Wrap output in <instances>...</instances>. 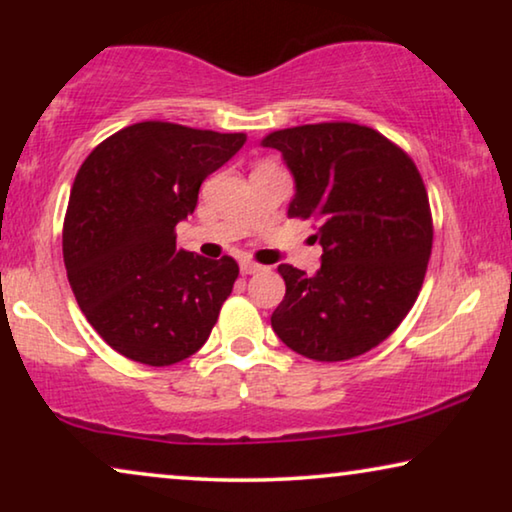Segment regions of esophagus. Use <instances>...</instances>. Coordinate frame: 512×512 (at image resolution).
Returning a JSON list of instances; mask_svg holds the SVG:
<instances>
[{"instance_id": "obj_1", "label": "esophagus", "mask_w": 512, "mask_h": 512, "mask_svg": "<svg viewBox=\"0 0 512 512\" xmlns=\"http://www.w3.org/2000/svg\"><path fill=\"white\" fill-rule=\"evenodd\" d=\"M240 270H242V275H254V272L263 270V265H258L254 261H242L240 263Z\"/></svg>"}]
</instances>
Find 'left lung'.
Segmentation results:
<instances>
[{
    "instance_id": "left-lung-1",
    "label": "left lung",
    "mask_w": 512,
    "mask_h": 512,
    "mask_svg": "<svg viewBox=\"0 0 512 512\" xmlns=\"http://www.w3.org/2000/svg\"><path fill=\"white\" fill-rule=\"evenodd\" d=\"M296 179L291 219L317 223V275L284 263L286 293L272 328L293 352L347 361L387 340L424 284L433 244L429 195L401 146L359 123L270 132Z\"/></svg>"
}]
</instances>
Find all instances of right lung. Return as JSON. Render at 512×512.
<instances>
[{"instance_id":"right-lung-1","label":"right lung","mask_w":512,"mask_h":512,"mask_svg":"<svg viewBox=\"0 0 512 512\" xmlns=\"http://www.w3.org/2000/svg\"><path fill=\"white\" fill-rule=\"evenodd\" d=\"M244 132L144 121L97 144L76 172L62 256L88 324L118 354L172 366L205 345L240 268L177 249L200 184L228 163Z\"/></svg>"}]
</instances>
